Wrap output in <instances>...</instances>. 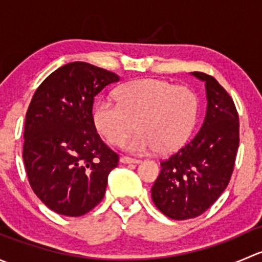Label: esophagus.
<instances>
[{"label": "esophagus", "instance_id": "obj_1", "mask_svg": "<svg viewBox=\"0 0 262 262\" xmlns=\"http://www.w3.org/2000/svg\"><path fill=\"white\" fill-rule=\"evenodd\" d=\"M120 162L125 163V165H129V163H139L141 161L136 160V158H130V157H126V156H123V157H120Z\"/></svg>", "mask_w": 262, "mask_h": 262}]
</instances>
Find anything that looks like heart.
Returning a JSON list of instances; mask_svg holds the SVG:
<instances>
[{
	"label": "heart",
	"mask_w": 262,
	"mask_h": 262,
	"mask_svg": "<svg viewBox=\"0 0 262 262\" xmlns=\"http://www.w3.org/2000/svg\"><path fill=\"white\" fill-rule=\"evenodd\" d=\"M116 100L104 97L95 104L94 123L110 144H120L137 126L139 130L123 144L129 152L170 155L186 143L196 124V95L167 81L129 82L119 87Z\"/></svg>",
	"instance_id": "b5f03b06"
}]
</instances>
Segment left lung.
Masks as SVG:
<instances>
[{"instance_id":"obj_1","label":"left lung","mask_w":262,"mask_h":262,"mask_svg":"<svg viewBox=\"0 0 262 262\" xmlns=\"http://www.w3.org/2000/svg\"><path fill=\"white\" fill-rule=\"evenodd\" d=\"M205 82L207 114L196 136L167 160L152 186V200L166 216L191 219L210 208L231 180L239 144V120L228 92L212 76Z\"/></svg>"}]
</instances>
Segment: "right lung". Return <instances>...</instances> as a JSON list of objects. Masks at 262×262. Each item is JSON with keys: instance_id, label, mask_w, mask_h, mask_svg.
I'll list each match as a JSON object with an SVG mask.
<instances>
[{"instance_id": "obj_1", "label": "right lung", "mask_w": 262, "mask_h": 262, "mask_svg": "<svg viewBox=\"0 0 262 262\" xmlns=\"http://www.w3.org/2000/svg\"><path fill=\"white\" fill-rule=\"evenodd\" d=\"M119 80L104 68L72 62L50 73L34 94L23 158L31 189L53 212L80 216L104 198L119 156L97 134L92 106Z\"/></svg>"}]
</instances>
